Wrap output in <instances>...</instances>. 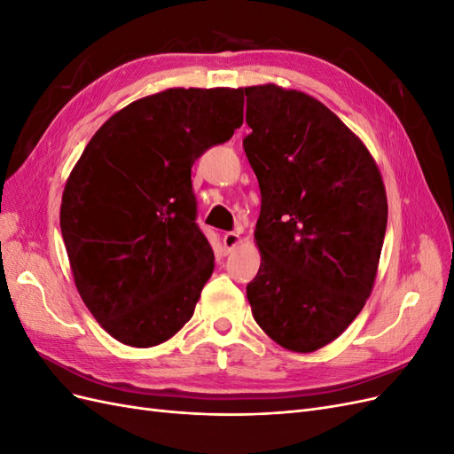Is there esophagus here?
Here are the masks:
<instances>
[{"label": "esophagus", "instance_id": "34e87169", "mask_svg": "<svg viewBox=\"0 0 454 454\" xmlns=\"http://www.w3.org/2000/svg\"><path fill=\"white\" fill-rule=\"evenodd\" d=\"M239 242H240V232L231 231V232H225V235H223V246H225L227 252H231L232 248H235V246H239Z\"/></svg>", "mask_w": 454, "mask_h": 454}]
</instances>
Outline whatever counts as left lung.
<instances>
[{"instance_id":"1","label":"left lung","mask_w":454,"mask_h":454,"mask_svg":"<svg viewBox=\"0 0 454 454\" xmlns=\"http://www.w3.org/2000/svg\"><path fill=\"white\" fill-rule=\"evenodd\" d=\"M240 90L252 129L242 144L261 189V265L246 295L274 342L314 352L373 290L387 191L364 142L322 102L272 83Z\"/></svg>"}]
</instances>
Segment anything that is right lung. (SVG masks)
<instances>
[{"label": "right lung", "instance_id": "obj_1", "mask_svg": "<svg viewBox=\"0 0 454 454\" xmlns=\"http://www.w3.org/2000/svg\"><path fill=\"white\" fill-rule=\"evenodd\" d=\"M240 89H168L109 117L67 177L60 229L75 287L106 332L149 348L191 320L212 277L191 167L242 125Z\"/></svg>", "mask_w": 454, "mask_h": 454}]
</instances>
